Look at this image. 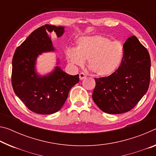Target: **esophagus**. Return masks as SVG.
<instances>
[{
  "mask_svg": "<svg viewBox=\"0 0 156 156\" xmlns=\"http://www.w3.org/2000/svg\"><path fill=\"white\" fill-rule=\"evenodd\" d=\"M79 78H80V80H83V79L86 78V75L85 73H80V74H79Z\"/></svg>",
  "mask_w": 156,
  "mask_h": 156,
  "instance_id": "obj_1",
  "label": "esophagus"
}]
</instances>
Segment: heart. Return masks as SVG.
<instances>
[{
  "label": "heart",
  "mask_w": 156,
  "mask_h": 156,
  "mask_svg": "<svg viewBox=\"0 0 156 156\" xmlns=\"http://www.w3.org/2000/svg\"><path fill=\"white\" fill-rule=\"evenodd\" d=\"M66 57L74 65L83 66L88 60V69L99 77L112 75L124 58V46L119 41L95 34L78 38L76 48L66 51Z\"/></svg>",
  "instance_id": "b5f03b06"
}]
</instances>
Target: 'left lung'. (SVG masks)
Wrapping results in <instances>:
<instances>
[{"label":"left lung","mask_w":156,"mask_h":156,"mask_svg":"<svg viewBox=\"0 0 156 156\" xmlns=\"http://www.w3.org/2000/svg\"><path fill=\"white\" fill-rule=\"evenodd\" d=\"M124 58L115 73L94 78L93 101L103 112L116 115L133 109L147 93L151 73V59L147 49L135 36L123 44Z\"/></svg>","instance_id":"1"}]
</instances>
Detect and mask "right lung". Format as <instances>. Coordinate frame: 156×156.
<instances>
[{
  "instance_id": "right-lung-1",
  "label": "right lung",
  "mask_w": 156,
  "mask_h": 156,
  "mask_svg": "<svg viewBox=\"0 0 156 156\" xmlns=\"http://www.w3.org/2000/svg\"><path fill=\"white\" fill-rule=\"evenodd\" d=\"M64 26L46 24L33 31L16 48L12 59V87L26 107L40 115H51L61 109L71 88L79 82V75L65 72L57 58L51 72L41 75L37 70V60L43 53L54 52L49 34L60 37Z\"/></svg>"
}]
</instances>
